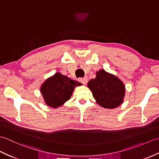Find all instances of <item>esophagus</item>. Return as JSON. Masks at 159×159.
I'll list each match as a JSON object with an SVG mask.
<instances>
[{"mask_svg":"<svg viewBox=\"0 0 159 159\" xmlns=\"http://www.w3.org/2000/svg\"><path fill=\"white\" fill-rule=\"evenodd\" d=\"M79 82H80L81 83L84 84V85H85V84L88 81V79H87V77H84V78H79Z\"/></svg>","mask_w":159,"mask_h":159,"instance_id":"esophagus-1","label":"esophagus"}]
</instances>
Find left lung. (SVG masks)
<instances>
[{
  "instance_id": "left-lung-1",
  "label": "left lung",
  "mask_w": 159,
  "mask_h": 159,
  "mask_svg": "<svg viewBox=\"0 0 159 159\" xmlns=\"http://www.w3.org/2000/svg\"><path fill=\"white\" fill-rule=\"evenodd\" d=\"M87 87L92 91L97 103L107 109H115L123 102L125 95L124 83L113 74L100 70Z\"/></svg>"
}]
</instances>
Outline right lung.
<instances>
[{"mask_svg": "<svg viewBox=\"0 0 159 159\" xmlns=\"http://www.w3.org/2000/svg\"><path fill=\"white\" fill-rule=\"evenodd\" d=\"M80 85L81 83L57 72L42 84L40 92L47 105L57 108L70 98L74 87Z\"/></svg>", "mask_w": 159, "mask_h": 159, "instance_id": "right-lung-1", "label": "right lung"}]
</instances>
